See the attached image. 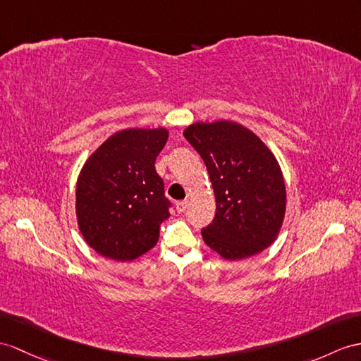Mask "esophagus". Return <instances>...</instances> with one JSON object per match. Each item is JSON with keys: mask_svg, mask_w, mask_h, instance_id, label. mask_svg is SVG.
Listing matches in <instances>:
<instances>
[{"mask_svg": "<svg viewBox=\"0 0 361 361\" xmlns=\"http://www.w3.org/2000/svg\"><path fill=\"white\" fill-rule=\"evenodd\" d=\"M188 207V200H179L176 202V209L179 211V213H182V211H185Z\"/></svg>", "mask_w": 361, "mask_h": 361, "instance_id": "esophagus-1", "label": "esophagus"}]
</instances>
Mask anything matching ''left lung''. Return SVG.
Instances as JSON below:
<instances>
[{
    "label": "left lung",
    "mask_w": 361,
    "mask_h": 361,
    "mask_svg": "<svg viewBox=\"0 0 361 361\" xmlns=\"http://www.w3.org/2000/svg\"><path fill=\"white\" fill-rule=\"evenodd\" d=\"M183 136L204 159L216 216L202 237L228 260L259 254L277 239L286 188L276 156L251 130L231 121L196 122Z\"/></svg>",
    "instance_id": "obj_1"
}]
</instances>
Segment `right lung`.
I'll return each mask as SVG.
<instances>
[{
  "label": "right lung",
  "instance_id": "obj_1",
  "mask_svg": "<svg viewBox=\"0 0 361 361\" xmlns=\"http://www.w3.org/2000/svg\"><path fill=\"white\" fill-rule=\"evenodd\" d=\"M169 139L165 128H127L111 135L79 173L78 226L101 256L135 260L159 239L171 207L154 161Z\"/></svg>",
  "mask_w": 361,
  "mask_h": 361
}]
</instances>
